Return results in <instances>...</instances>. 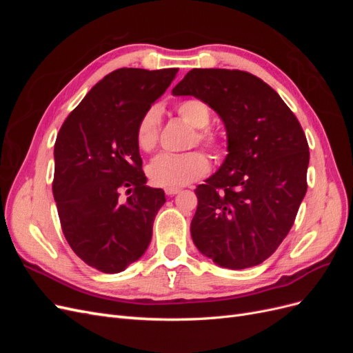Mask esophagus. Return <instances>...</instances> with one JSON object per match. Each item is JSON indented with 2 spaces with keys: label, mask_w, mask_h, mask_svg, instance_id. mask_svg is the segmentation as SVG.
Masks as SVG:
<instances>
[{
  "label": "esophagus",
  "mask_w": 353,
  "mask_h": 353,
  "mask_svg": "<svg viewBox=\"0 0 353 353\" xmlns=\"http://www.w3.org/2000/svg\"><path fill=\"white\" fill-rule=\"evenodd\" d=\"M181 191V188H178V187H169V188H165V193L168 194V196H175V194H178Z\"/></svg>",
  "instance_id": "esophagus-1"
}]
</instances>
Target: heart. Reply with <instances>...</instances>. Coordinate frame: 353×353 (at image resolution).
<instances>
[{
  "instance_id": "heart-1",
  "label": "heart",
  "mask_w": 353,
  "mask_h": 353,
  "mask_svg": "<svg viewBox=\"0 0 353 353\" xmlns=\"http://www.w3.org/2000/svg\"><path fill=\"white\" fill-rule=\"evenodd\" d=\"M175 110L187 125L196 128L193 143L205 145L213 153H221L223 141L221 134L208 125L212 119L209 105L200 99H185L176 103ZM160 109L157 105L148 108L137 122L135 143L141 152H153L159 141ZM210 170V160L203 152L184 154L162 153L152 160L147 168V175L159 187H183L205 176Z\"/></svg>"
}]
</instances>
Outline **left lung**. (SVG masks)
Masks as SVG:
<instances>
[{
  "instance_id": "left-lung-1",
  "label": "left lung",
  "mask_w": 353,
  "mask_h": 353,
  "mask_svg": "<svg viewBox=\"0 0 353 353\" xmlns=\"http://www.w3.org/2000/svg\"><path fill=\"white\" fill-rule=\"evenodd\" d=\"M209 104L225 123L228 156L196 188L197 249L243 270L276 250L306 194L309 145L294 113L268 83L237 69H193L172 90Z\"/></svg>"
}]
</instances>
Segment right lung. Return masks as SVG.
<instances>
[{
  "label": "right lung",
  "mask_w": 353,
  "mask_h": 353,
  "mask_svg": "<svg viewBox=\"0 0 353 353\" xmlns=\"http://www.w3.org/2000/svg\"><path fill=\"white\" fill-rule=\"evenodd\" d=\"M176 73V68L113 70L57 134L52 194L61 230L72 250L101 272L123 271L150 244L166 199L162 188L145 185L135 126Z\"/></svg>",
  "instance_id": "add662e5"
}]
</instances>
